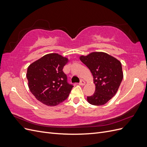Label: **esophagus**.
I'll return each instance as SVG.
<instances>
[{"label": "esophagus", "instance_id": "1", "mask_svg": "<svg viewBox=\"0 0 147 147\" xmlns=\"http://www.w3.org/2000/svg\"><path fill=\"white\" fill-rule=\"evenodd\" d=\"M79 84H80V85H81V86H83V85H84V84H85V82L83 80H82L80 82Z\"/></svg>", "mask_w": 147, "mask_h": 147}]
</instances>
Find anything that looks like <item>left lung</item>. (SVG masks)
<instances>
[{"label":"left lung","instance_id":"1","mask_svg":"<svg viewBox=\"0 0 147 147\" xmlns=\"http://www.w3.org/2000/svg\"><path fill=\"white\" fill-rule=\"evenodd\" d=\"M80 59L90 70L96 85L94 94L87 97L88 102L94 105L105 104L116 94L122 82L121 62L104 52H92Z\"/></svg>","mask_w":147,"mask_h":147}]
</instances>
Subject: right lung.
I'll use <instances>...</instances> for the list:
<instances>
[{"label":"right lung","instance_id":"obj_1","mask_svg":"<svg viewBox=\"0 0 147 147\" xmlns=\"http://www.w3.org/2000/svg\"><path fill=\"white\" fill-rule=\"evenodd\" d=\"M68 59L57 53L42 57L28 68V86L38 101L48 106H56L67 98L74 86L67 83L63 72Z\"/></svg>","mask_w":147,"mask_h":147}]
</instances>
